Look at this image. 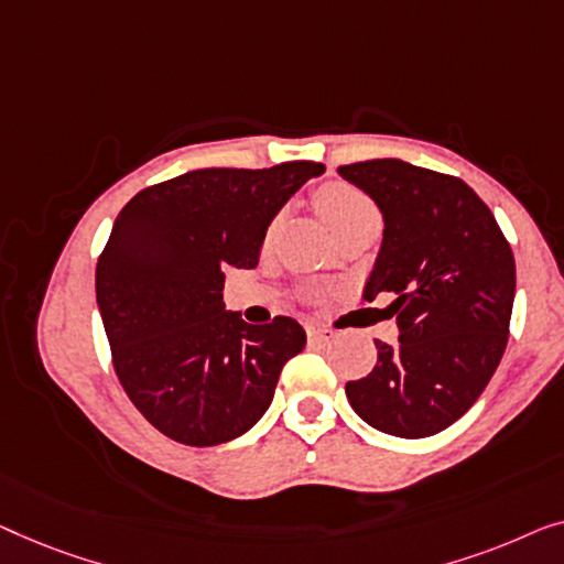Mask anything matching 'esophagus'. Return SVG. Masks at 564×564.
Masks as SVG:
<instances>
[{
  "instance_id": "esophagus-1",
  "label": "esophagus",
  "mask_w": 564,
  "mask_h": 564,
  "mask_svg": "<svg viewBox=\"0 0 564 564\" xmlns=\"http://www.w3.org/2000/svg\"><path fill=\"white\" fill-rule=\"evenodd\" d=\"M306 335L312 343H327V339L332 337V332H327L324 327H306Z\"/></svg>"
}]
</instances>
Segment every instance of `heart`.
<instances>
[{"mask_svg": "<svg viewBox=\"0 0 564 564\" xmlns=\"http://www.w3.org/2000/svg\"><path fill=\"white\" fill-rule=\"evenodd\" d=\"M314 202L332 232H339L343 227L355 225L360 219L378 217L376 206H372L368 196L360 188L345 184V181H329V184H324L316 192Z\"/></svg>", "mask_w": 564, "mask_h": 564, "instance_id": "1", "label": "heart"}]
</instances>
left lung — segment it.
<instances>
[{"instance_id": "1", "label": "left lung", "mask_w": 564, "mask_h": 564, "mask_svg": "<svg viewBox=\"0 0 564 564\" xmlns=\"http://www.w3.org/2000/svg\"><path fill=\"white\" fill-rule=\"evenodd\" d=\"M383 212V245L365 296L388 306L399 345L376 339L378 362L345 386L350 406L378 432L432 437L486 391L509 343L517 293L511 245L465 181L399 158L339 165Z\"/></svg>"}]
</instances>
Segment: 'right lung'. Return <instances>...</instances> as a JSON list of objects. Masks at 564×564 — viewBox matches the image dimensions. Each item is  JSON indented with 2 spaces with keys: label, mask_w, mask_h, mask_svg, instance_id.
Returning a JSON list of instances; mask_svg holds the SVG:
<instances>
[{
  "label": "right lung",
  "mask_w": 564,
  "mask_h": 564,
  "mask_svg": "<svg viewBox=\"0 0 564 564\" xmlns=\"http://www.w3.org/2000/svg\"><path fill=\"white\" fill-rule=\"evenodd\" d=\"M322 163L202 169L142 188L97 263L115 372L142 416L188 447L240 437L306 345L291 316L248 324L225 308L229 268H256L268 225Z\"/></svg>",
  "instance_id": "right-lung-1"
}]
</instances>
